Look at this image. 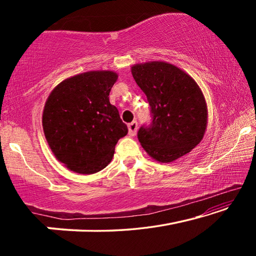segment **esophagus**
Segmentation results:
<instances>
[{
  "label": "esophagus",
  "instance_id": "1",
  "mask_svg": "<svg viewBox=\"0 0 256 256\" xmlns=\"http://www.w3.org/2000/svg\"><path fill=\"white\" fill-rule=\"evenodd\" d=\"M128 134H130V136H134L136 134V131H138V122H136V120H133V122L128 123Z\"/></svg>",
  "mask_w": 256,
  "mask_h": 256
}]
</instances>
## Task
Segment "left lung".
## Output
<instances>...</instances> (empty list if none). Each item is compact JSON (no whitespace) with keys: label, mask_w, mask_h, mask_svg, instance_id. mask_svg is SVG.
<instances>
[{"label":"left lung","mask_w":256,"mask_h":256,"mask_svg":"<svg viewBox=\"0 0 256 256\" xmlns=\"http://www.w3.org/2000/svg\"><path fill=\"white\" fill-rule=\"evenodd\" d=\"M132 76L151 108V123L138 131V141L150 157L170 162L196 148L208 122L206 104L196 82L164 62L136 64Z\"/></svg>","instance_id":"obj_1"}]
</instances>
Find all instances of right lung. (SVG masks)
I'll return each mask as SVG.
<instances>
[{
  "mask_svg": "<svg viewBox=\"0 0 256 256\" xmlns=\"http://www.w3.org/2000/svg\"><path fill=\"white\" fill-rule=\"evenodd\" d=\"M118 78L112 71L81 73L60 82L47 98L42 128L55 157L68 170L80 174L104 170L128 134L118 110L110 102Z\"/></svg>",
  "mask_w": 256,
  "mask_h": 256,
  "instance_id": "add662e5",
  "label": "right lung"
}]
</instances>
